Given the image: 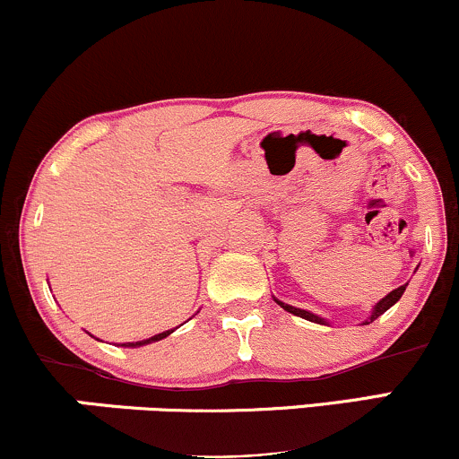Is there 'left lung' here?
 Segmentation results:
<instances>
[{
  "mask_svg": "<svg viewBox=\"0 0 459 459\" xmlns=\"http://www.w3.org/2000/svg\"><path fill=\"white\" fill-rule=\"evenodd\" d=\"M405 287H408V284H402V287H397V289H393L391 293H388L386 298H382L380 302L376 304V307H373V310H371V317H368L367 321H365V325L367 324H371V321H376L377 317H380V315H384L386 313L388 308L393 307V304H397L399 302V298L403 296V291H405ZM278 302V307L281 308H284L287 310V313H291V315H298V317H302V319H307V321H313V324H321V325H330L328 321H325L324 317H319V315H313L310 313V310H304V308H296V307H289V304H284V302H281V299H276Z\"/></svg>",
  "mask_w": 459,
  "mask_h": 459,
  "instance_id": "left-lung-1",
  "label": "left lung"
}]
</instances>
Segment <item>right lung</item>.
<instances>
[{
  "instance_id": "right-lung-1",
  "label": "right lung",
  "mask_w": 459,
  "mask_h": 459,
  "mask_svg": "<svg viewBox=\"0 0 459 459\" xmlns=\"http://www.w3.org/2000/svg\"><path fill=\"white\" fill-rule=\"evenodd\" d=\"M175 330H166V332H160V334L151 336V339H144V341H135V343H123V347H142V345H149V343H155V341H161L166 339L168 334H172Z\"/></svg>"
}]
</instances>
